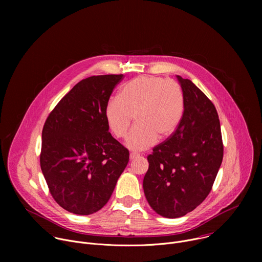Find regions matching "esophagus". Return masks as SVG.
Instances as JSON below:
<instances>
[{"instance_id":"34e87169","label":"esophagus","mask_w":262,"mask_h":262,"mask_svg":"<svg viewBox=\"0 0 262 262\" xmlns=\"http://www.w3.org/2000/svg\"><path fill=\"white\" fill-rule=\"evenodd\" d=\"M138 157H139L138 154H133V152H132V154L129 155V159H130V160H134V159H136V158H138Z\"/></svg>"}]
</instances>
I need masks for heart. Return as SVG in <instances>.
<instances>
[{"label":"heart","instance_id":"b5f03b06","mask_svg":"<svg viewBox=\"0 0 262 262\" xmlns=\"http://www.w3.org/2000/svg\"><path fill=\"white\" fill-rule=\"evenodd\" d=\"M184 108L180 86L172 80L156 76L138 77L122 86L118 98L105 105L104 119L116 138H124L135 116L125 146L133 151H143L154 146L158 137H170L179 125Z\"/></svg>","mask_w":262,"mask_h":262}]
</instances>
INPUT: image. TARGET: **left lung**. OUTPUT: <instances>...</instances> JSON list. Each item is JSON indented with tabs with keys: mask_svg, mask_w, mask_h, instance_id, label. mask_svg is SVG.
<instances>
[{
	"mask_svg": "<svg viewBox=\"0 0 262 262\" xmlns=\"http://www.w3.org/2000/svg\"><path fill=\"white\" fill-rule=\"evenodd\" d=\"M184 108L176 130L147 157L143 189L151 208L176 219L194 210L209 194L223 161L216 110L190 80L176 76Z\"/></svg>",
	"mask_w": 262,
	"mask_h": 262,
	"instance_id": "1",
	"label": "left lung"
}]
</instances>
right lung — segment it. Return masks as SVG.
<instances>
[{"label":"right lung","instance_id":"1","mask_svg":"<svg viewBox=\"0 0 262 262\" xmlns=\"http://www.w3.org/2000/svg\"><path fill=\"white\" fill-rule=\"evenodd\" d=\"M122 74L82 80L55 106L42 129L40 167L50 192L64 209H101L127 166L129 152L108 133L104 108Z\"/></svg>","mask_w":262,"mask_h":262}]
</instances>
